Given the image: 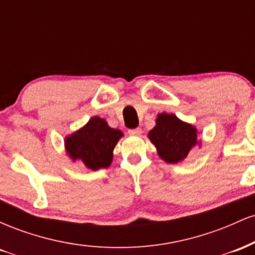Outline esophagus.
I'll return each mask as SVG.
<instances>
[{
  "label": "esophagus",
  "instance_id": "obj_1",
  "mask_svg": "<svg viewBox=\"0 0 255 255\" xmlns=\"http://www.w3.org/2000/svg\"><path fill=\"white\" fill-rule=\"evenodd\" d=\"M141 133H142V131H141V129H140V128H133V129L128 130V134H129V135L137 136V135H140Z\"/></svg>",
  "mask_w": 255,
  "mask_h": 255
}]
</instances>
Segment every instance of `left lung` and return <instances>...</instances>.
Returning <instances> with one entry per match:
<instances>
[{
    "mask_svg": "<svg viewBox=\"0 0 255 255\" xmlns=\"http://www.w3.org/2000/svg\"><path fill=\"white\" fill-rule=\"evenodd\" d=\"M147 136L157 148L160 159L169 164L181 163L192 148L201 146L197 127L182 121L174 114H158L156 126L148 131Z\"/></svg>",
    "mask_w": 255,
    "mask_h": 255,
    "instance_id": "1",
    "label": "left lung"
}]
</instances>
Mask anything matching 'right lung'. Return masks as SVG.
<instances>
[{"label":"right lung","mask_w":255,"mask_h":255,"mask_svg":"<svg viewBox=\"0 0 255 255\" xmlns=\"http://www.w3.org/2000/svg\"><path fill=\"white\" fill-rule=\"evenodd\" d=\"M124 136L104 119L93 116L86 125L64 137V148L72 162H81L90 170L108 168L113 163L114 148Z\"/></svg>","instance_id":"obj_1"}]
</instances>
